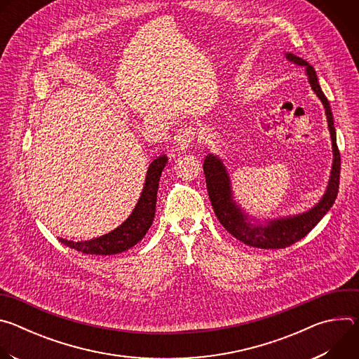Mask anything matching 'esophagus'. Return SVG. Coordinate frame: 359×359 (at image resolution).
<instances>
[{
    "mask_svg": "<svg viewBox=\"0 0 359 359\" xmlns=\"http://www.w3.org/2000/svg\"><path fill=\"white\" fill-rule=\"evenodd\" d=\"M194 139H196V132L190 126H183L177 129L175 135V143L179 150H187L193 144Z\"/></svg>",
    "mask_w": 359,
    "mask_h": 359,
    "instance_id": "1",
    "label": "esophagus"
}]
</instances>
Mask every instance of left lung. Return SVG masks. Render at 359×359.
Instances as JSON below:
<instances>
[{"label": "left lung", "instance_id": "obj_1", "mask_svg": "<svg viewBox=\"0 0 359 359\" xmlns=\"http://www.w3.org/2000/svg\"><path fill=\"white\" fill-rule=\"evenodd\" d=\"M285 58L287 61L295 65L305 67L309 82L313 90L321 99L323 105L325 108L328 129L332 140L334 159H332V169L328 180V186L321 200L313 209L306 210L304 213L273 219L262 224L260 220L250 219L248 215H245L244 210H241V208L237 206V203L233 200L230 176L223 161L219 156L209 153L203 163L209 197L219 222L233 237H236L237 240L243 241L250 247H257V248H285L297 243L302 237H305L332 208V204L338 194V187H339L341 156L337 146V133H335L334 118L330 108V102L325 97L324 92L321 90L314 68L309 62L290 53H285ZM252 221H255L256 223L252 224Z\"/></svg>", "mask_w": 359, "mask_h": 359}]
</instances>
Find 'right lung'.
<instances>
[{
    "label": "right lung",
    "instance_id": "obj_1",
    "mask_svg": "<svg viewBox=\"0 0 359 359\" xmlns=\"http://www.w3.org/2000/svg\"><path fill=\"white\" fill-rule=\"evenodd\" d=\"M166 163L168 156L162 155L149 165L144 186L142 189L137 204L130 216L118 229L86 241H71L65 238H60V241L81 252L96 255L119 254L137 244L150 229L153 217H155L159 180Z\"/></svg>",
    "mask_w": 359,
    "mask_h": 359
}]
</instances>
